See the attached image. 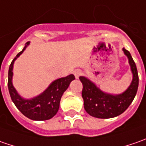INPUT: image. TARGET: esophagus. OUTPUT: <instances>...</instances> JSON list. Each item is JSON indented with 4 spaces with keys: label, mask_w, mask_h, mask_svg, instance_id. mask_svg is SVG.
I'll return each instance as SVG.
<instances>
[{
    "label": "esophagus",
    "mask_w": 146,
    "mask_h": 146,
    "mask_svg": "<svg viewBox=\"0 0 146 146\" xmlns=\"http://www.w3.org/2000/svg\"><path fill=\"white\" fill-rule=\"evenodd\" d=\"M74 75H75V76H76V79H79V77H80V75H81V71H80V70H74Z\"/></svg>",
    "instance_id": "esophagus-1"
}]
</instances>
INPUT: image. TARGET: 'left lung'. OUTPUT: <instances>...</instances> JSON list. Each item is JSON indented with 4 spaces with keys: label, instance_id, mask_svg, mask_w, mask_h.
Wrapping results in <instances>:
<instances>
[{
    "label": "left lung",
    "instance_id": "8db88e82",
    "mask_svg": "<svg viewBox=\"0 0 146 146\" xmlns=\"http://www.w3.org/2000/svg\"><path fill=\"white\" fill-rule=\"evenodd\" d=\"M123 51L127 57L132 73L131 84L123 93L114 95L103 92L87 77L80 76L83 84L82 98L84 110L93 117L110 119L121 115L127 109L137 94L139 84L137 66L130 53L124 48H123Z\"/></svg>",
    "mask_w": 146,
    "mask_h": 146
}]
</instances>
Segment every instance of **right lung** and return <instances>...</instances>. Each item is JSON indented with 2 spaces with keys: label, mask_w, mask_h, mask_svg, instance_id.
I'll return each instance as SVG.
<instances>
[{
  "label": "right lung",
  "mask_w": 146,
  "mask_h": 146,
  "mask_svg": "<svg viewBox=\"0 0 146 146\" xmlns=\"http://www.w3.org/2000/svg\"><path fill=\"white\" fill-rule=\"evenodd\" d=\"M26 43L23 50L19 53L9 66L8 73V88L9 95L20 112L32 120L44 121L50 119L58 111L60 101L62 94L69 87L70 82L75 80L74 75L59 78L53 81L48 87L38 96L31 99L22 98L13 85V68L14 61L19 57L29 45Z\"/></svg>",
  "instance_id": "1"
}]
</instances>
